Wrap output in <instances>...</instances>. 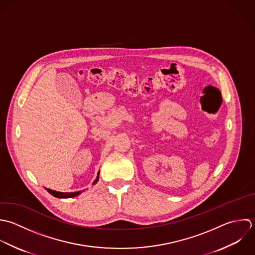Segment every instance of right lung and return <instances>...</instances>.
<instances>
[{
  "label": "right lung",
  "mask_w": 255,
  "mask_h": 255,
  "mask_svg": "<svg viewBox=\"0 0 255 255\" xmlns=\"http://www.w3.org/2000/svg\"><path fill=\"white\" fill-rule=\"evenodd\" d=\"M98 175H99V173H98ZM98 178H99V177L97 176L96 180L93 182V185L97 183ZM45 190H46L50 195H52L53 197L58 198V199H62V198H73V197L78 196V195L81 194V192H82V191H79V192H74V193H61V192H56V191H53V190H50V189H46V188H45Z\"/></svg>",
  "instance_id": "right-lung-1"
}]
</instances>
